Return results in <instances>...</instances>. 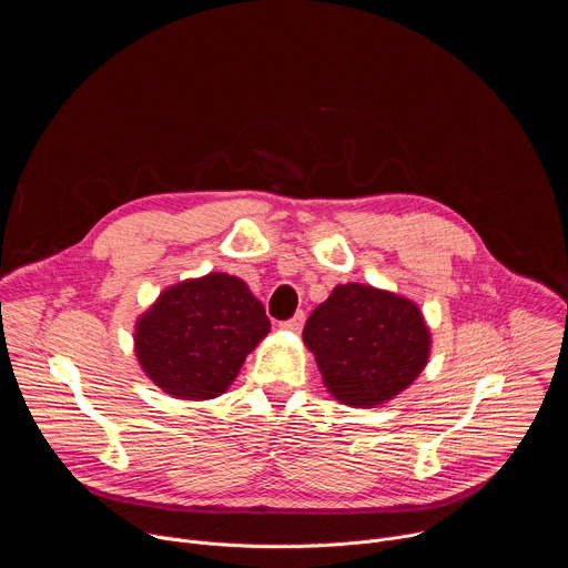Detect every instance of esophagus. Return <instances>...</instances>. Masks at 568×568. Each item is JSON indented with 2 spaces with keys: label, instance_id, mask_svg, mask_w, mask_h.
Instances as JSON below:
<instances>
[{
  "label": "esophagus",
  "instance_id": "1",
  "mask_svg": "<svg viewBox=\"0 0 568 568\" xmlns=\"http://www.w3.org/2000/svg\"><path fill=\"white\" fill-rule=\"evenodd\" d=\"M303 326H305V314H303V312H296L290 321H283V323H281V328H283V331H290V333H301Z\"/></svg>",
  "mask_w": 568,
  "mask_h": 568
}]
</instances>
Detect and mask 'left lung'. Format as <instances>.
I'll list each match as a JSON object with an SVG mask.
<instances>
[{"instance_id": "obj_1", "label": "left lung", "mask_w": 568, "mask_h": 568, "mask_svg": "<svg viewBox=\"0 0 568 568\" xmlns=\"http://www.w3.org/2000/svg\"><path fill=\"white\" fill-rule=\"evenodd\" d=\"M328 393L348 407H379L425 371L432 331L407 296L364 283L337 285L303 328Z\"/></svg>"}]
</instances>
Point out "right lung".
Masks as SVG:
<instances>
[{"label":"right lung","mask_w":568,"mask_h":568,"mask_svg":"<svg viewBox=\"0 0 568 568\" xmlns=\"http://www.w3.org/2000/svg\"><path fill=\"white\" fill-rule=\"evenodd\" d=\"M272 323L247 283L211 272L166 287L134 323L143 373L178 399H213L237 377Z\"/></svg>","instance_id":"right-lung-1"}]
</instances>
